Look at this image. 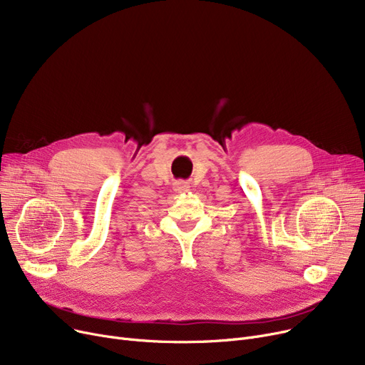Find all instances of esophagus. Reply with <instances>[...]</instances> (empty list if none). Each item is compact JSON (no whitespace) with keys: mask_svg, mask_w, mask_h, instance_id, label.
<instances>
[{"mask_svg":"<svg viewBox=\"0 0 365 365\" xmlns=\"http://www.w3.org/2000/svg\"><path fill=\"white\" fill-rule=\"evenodd\" d=\"M175 190H176V192H179V194L187 192V190H189V185H186L185 182H176V183H175Z\"/></svg>","mask_w":365,"mask_h":365,"instance_id":"esophagus-1","label":"esophagus"}]
</instances>
